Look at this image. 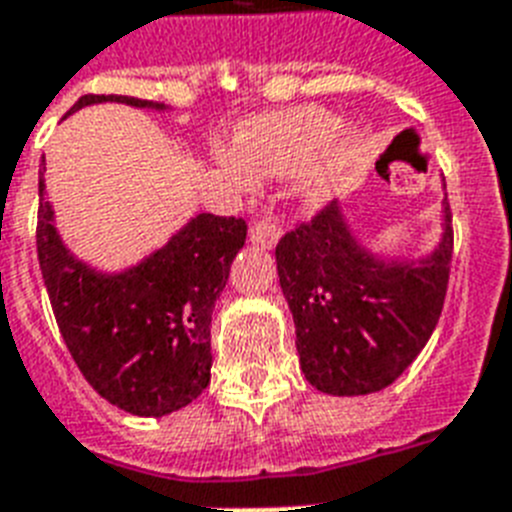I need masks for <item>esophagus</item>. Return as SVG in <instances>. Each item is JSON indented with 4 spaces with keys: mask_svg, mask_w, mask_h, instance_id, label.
Returning a JSON list of instances; mask_svg holds the SVG:
<instances>
[{
    "mask_svg": "<svg viewBox=\"0 0 512 512\" xmlns=\"http://www.w3.org/2000/svg\"><path fill=\"white\" fill-rule=\"evenodd\" d=\"M278 236H281V228L268 218L255 220L252 226H249V239L255 244H265V247H273L278 242Z\"/></svg>",
    "mask_w": 512,
    "mask_h": 512,
    "instance_id": "obj_1",
    "label": "esophagus"
}]
</instances>
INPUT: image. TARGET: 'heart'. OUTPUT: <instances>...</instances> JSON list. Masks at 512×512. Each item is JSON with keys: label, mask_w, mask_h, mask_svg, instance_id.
<instances>
[{"label": "heart", "mask_w": 512, "mask_h": 512, "mask_svg": "<svg viewBox=\"0 0 512 512\" xmlns=\"http://www.w3.org/2000/svg\"><path fill=\"white\" fill-rule=\"evenodd\" d=\"M342 123L334 112L305 105L268 112L247 120L236 134L234 149H218L220 168L239 186L255 176L284 178L310 173L307 197H321L334 170L350 157V147L339 139Z\"/></svg>", "instance_id": "obj_1"}]
</instances>
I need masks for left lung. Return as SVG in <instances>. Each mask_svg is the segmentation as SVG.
I'll return each mask as SVG.
<instances>
[{
    "mask_svg": "<svg viewBox=\"0 0 512 512\" xmlns=\"http://www.w3.org/2000/svg\"><path fill=\"white\" fill-rule=\"evenodd\" d=\"M276 263L307 381L336 397L381 392L426 347L442 315L452 263L450 205L444 202L442 244L423 265L368 255L334 202L278 239Z\"/></svg>",
    "mask_w": 512,
    "mask_h": 512,
    "instance_id": "8db88e82",
    "label": "left lung"
}]
</instances>
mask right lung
<instances>
[{"mask_svg":"<svg viewBox=\"0 0 512 512\" xmlns=\"http://www.w3.org/2000/svg\"><path fill=\"white\" fill-rule=\"evenodd\" d=\"M94 102L162 107L136 97L86 94L70 112ZM44 170L41 157V176ZM244 239V218L202 213L139 268L97 276L62 247L39 178L36 252L54 321L83 378L126 413L157 418L205 392L215 299Z\"/></svg>","mask_w":512,"mask_h":512,"instance_id":"right-lung-1","label":"right lung"}]
</instances>
